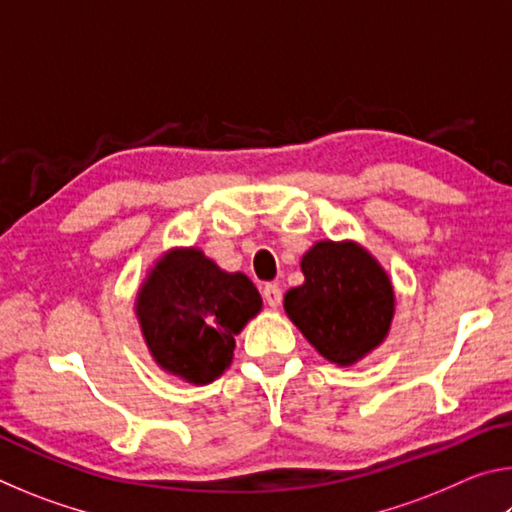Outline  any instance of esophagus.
<instances>
[{"instance_id": "obj_1", "label": "esophagus", "mask_w": 512, "mask_h": 512, "mask_svg": "<svg viewBox=\"0 0 512 512\" xmlns=\"http://www.w3.org/2000/svg\"><path fill=\"white\" fill-rule=\"evenodd\" d=\"M262 293H264V300H266L268 307H271V309L280 307V302H282V289L277 287V284H266Z\"/></svg>"}]
</instances>
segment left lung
Returning a JSON list of instances; mask_svg holds the SVG:
<instances>
[{"instance_id":"left-lung-1","label":"left lung","mask_w":512,"mask_h":512,"mask_svg":"<svg viewBox=\"0 0 512 512\" xmlns=\"http://www.w3.org/2000/svg\"><path fill=\"white\" fill-rule=\"evenodd\" d=\"M305 282L284 311L318 354L352 366L386 339L395 314L391 277L354 241H316L300 262Z\"/></svg>"}]
</instances>
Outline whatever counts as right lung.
I'll return each mask as SVG.
<instances>
[{
	"label": "right lung",
	"mask_w": 512,
	"mask_h": 512,
	"mask_svg": "<svg viewBox=\"0 0 512 512\" xmlns=\"http://www.w3.org/2000/svg\"><path fill=\"white\" fill-rule=\"evenodd\" d=\"M262 309L244 273H225L198 248L164 253L137 291L135 314L151 357L189 384H210L232 363L235 336Z\"/></svg>",
	"instance_id": "add662e5"
}]
</instances>
